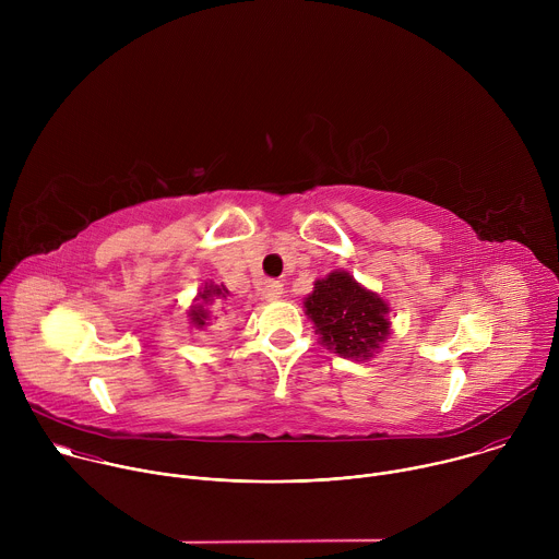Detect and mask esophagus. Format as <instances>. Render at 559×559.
I'll return each instance as SVG.
<instances>
[{
    "label": "esophagus",
    "mask_w": 559,
    "mask_h": 559,
    "mask_svg": "<svg viewBox=\"0 0 559 559\" xmlns=\"http://www.w3.org/2000/svg\"><path fill=\"white\" fill-rule=\"evenodd\" d=\"M283 296V283L278 281H267L265 287H263V298L265 300H276Z\"/></svg>",
    "instance_id": "1"
}]
</instances>
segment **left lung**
<instances>
[{
  "instance_id": "1",
  "label": "left lung",
  "mask_w": 559,
  "mask_h": 559,
  "mask_svg": "<svg viewBox=\"0 0 559 559\" xmlns=\"http://www.w3.org/2000/svg\"><path fill=\"white\" fill-rule=\"evenodd\" d=\"M305 309L321 341L347 358L369 360L389 334L386 302L360 287L347 272H332L316 281Z\"/></svg>"
}]
</instances>
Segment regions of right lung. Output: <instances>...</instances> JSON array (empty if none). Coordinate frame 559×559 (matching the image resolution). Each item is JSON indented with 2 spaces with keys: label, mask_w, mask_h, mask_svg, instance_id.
<instances>
[{
  "label": "right lung",
  "mask_w": 559,
  "mask_h": 559,
  "mask_svg": "<svg viewBox=\"0 0 559 559\" xmlns=\"http://www.w3.org/2000/svg\"><path fill=\"white\" fill-rule=\"evenodd\" d=\"M227 294V289L221 285V287H214V285H210V287H205V292L203 294H199L201 296V300H205V305H212V302H216L221 296H225ZM190 316H192V323L197 325V328H203L205 325V321H207V309L203 307V305H194L192 309H190Z\"/></svg>",
  "instance_id": "right-lung-1"
}]
</instances>
